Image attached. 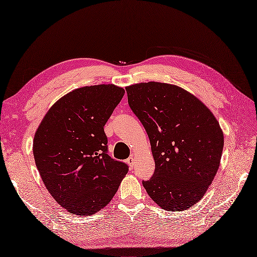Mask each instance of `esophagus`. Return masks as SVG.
I'll list each match as a JSON object with an SVG mask.
<instances>
[{
	"instance_id": "obj_1",
	"label": "esophagus",
	"mask_w": 257,
	"mask_h": 257,
	"mask_svg": "<svg viewBox=\"0 0 257 257\" xmlns=\"http://www.w3.org/2000/svg\"><path fill=\"white\" fill-rule=\"evenodd\" d=\"M134 161H135V159H134V157H130V158H127L126 162L128 163V165H130V167H131V168H133V167H134Z\"/></svg>"
}]
</instances>
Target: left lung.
<instances>
[{
	"mask_svg": "<svg viewBox=\"0 0 257 257\" xmlns=\"http://www.w3.org/2000/svg\"><path fill=\"white\" fill-rule=\"evenodd\" d=\"M150 138L155 173L142 184L167 211L187 210L206 193L221 162L224 135L213 114L184 89L162 82L125 88Z\"/></svg>",
	"mask_w": 257,
	"mask_h": 257,
	"instance_id": "1",
	"label": "left lung"
}]
</instances>
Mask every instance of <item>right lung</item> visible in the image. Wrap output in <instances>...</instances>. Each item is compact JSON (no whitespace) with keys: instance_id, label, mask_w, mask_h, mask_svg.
I'll list each match as a JSON object with an SVG mask.
<instances>
[{"instance_id":"right-lung-1","label":"right lung","mask_w":257,"mask_h":257,"mask_svg":"<svg viewBox=\"0 0 257 257\" xmlns=\"http://www.w3.org/2000/svg\"><path fill=\"white\" fill-rule=\"evenodd\" d=\"M124 90L98 84L72 91L49 109L36 131L33 156L52 198L77 215L105 207L128 166L107 155L103 126Z\"/></svg>"}]
</instances>
